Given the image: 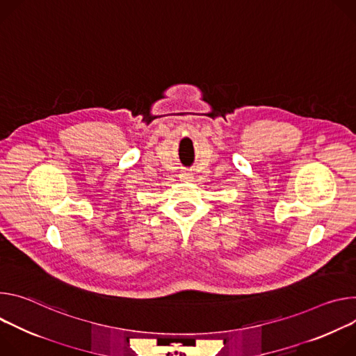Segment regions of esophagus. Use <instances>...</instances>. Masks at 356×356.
I'll list each match as a JSON object with an SVG mask.
<instances>
[{
    "label": "esophagus",
    "instance_id": "esophagus-1",
    "mask_svg": "<svg viewBox=\"0 0 356 356\" xmlns=\"http://www.w3.org/2000/svg\"><path fill=\"white\" fill-rule=\"evenodd\" d=\"M179 178L184 181V182H188V181H192V174L188 172V171H182L179 174Z\"/></svg>",
    "mask_w": 356,
    "mask_h": 356
}]
</instances>
